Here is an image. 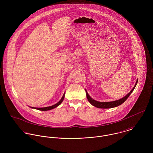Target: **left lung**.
<instances>
[{
  "label": "left lung",
  "mask_w": 153,
  "mask_h": 153,
  "mask_svg": "<svg viewBox=\"0 0 153 153\" xmlns=\"http://www.w3.org/2000/svg\"><path fill=\"white\" fill-rule=\"evenodd\" d=\"M137 82H138V79L137 80L134 87L131 89V91L128 94H127L124 97H123V98H122L120 100H116V101H109V102H100V101H96V100L92 99L89 96V95L88 94L87 90L85 89L88 100L91 105H92L93 106H94L97 108H111L118 107V106L120 105L121 104H122L123 103H124L127 100V99L128 98V97L130 95V94L134 91V88L136 87V85L137 84Z\"/></svg>",
  "instance_id": "1"
}]
</instances>
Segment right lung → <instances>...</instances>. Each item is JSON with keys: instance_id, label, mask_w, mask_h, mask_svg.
I'll use <instances>...</instances> for the list:
<instances>
[{"instance_id": "obj_1", "label": "right lung", "mask_w": 153, "mask_h": 153, "mask_svg": "<svg viewBox=\"0 0 153 153\" xmlns=\"http://www.w3.org/2000/svg\"><path fill=\"white\" fill-rule=\"evenodd\" d=\"M65 92H64L62 98L61 99V100L57 102L56 104L55 105H53L52 106H49V107H43V108H36V107H30L31 108H33V109H38V110H41V111H48V110H51V109H53L57 107H58L63 101L64 99V97H65Z\"/></svg>"}]
</instances>
